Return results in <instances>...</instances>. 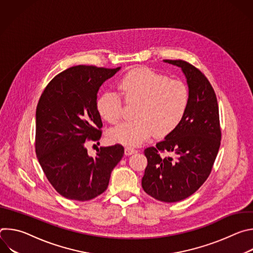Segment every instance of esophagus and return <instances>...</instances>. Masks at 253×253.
<instances>
[{
	"label": "esophagus",
	"instance_id": "34e87169",
	"mask_svg": "<svg viewBox=\"0 0 253 253\" xmlns=\"http://www.w3.org/2000/svg\"><path fill=\"white\" fill-rule=\"evenodd\" d=\"M136 152H137V150L132 148V147H126L125 148V155H131V154H134Z\"/></svg>",
	"mask_w": 253,
	"mask_h": 253
}]
</instances>
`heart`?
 I'll list each match as a JSON object with an SVG mask.
<instances>
[{
    "instance_id": "b5f03b06",
    "label": "heart",
    "mask_w": 253,
    "mask_h": 253,
    "mask_svg": "<svg viewBox=\"0 0 253 253\" xmlns=\"http://www.w3.org/2000/svg\"><path fill=\"white\" fill-rule=\"evenodd\" d=\"M118 89L127 104H137L136 120L123 122L109 132L111 141L127 146H137L154 133L165 137L183 121L189 106L187 86L178 80H169L151 69L140 68L124 75ZM99 115L108 123H117L122 115L123 103L115 91H106L96 101Z\"/></svg>"
}]
</instances>
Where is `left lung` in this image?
I'll list each match as a JSON object with an SVG mask.
<instances>
[{
	"instance_id": "obj_1",
	"label": "left lung",
	"mask_w": 253,
	"mask_h": 253,
	"mask_svg": "<svg viewBox=\"0 0 253 253\" xmlns=\"http://www.w3.org/2000/svg\"><path fill=\"white\" fill-rule=\"evenodd\" d=\"M180 67L187 79L190 101L187 113L165 140L144 150L147 167L142 188L163 202L183 200L206 181L217 156L221 129L215 92L202 72L183 60H164ZM175 155L164 158L162 153Z\"/></svg>"
}]
</instances>
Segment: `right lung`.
I'll use <instances>...</instances> for the list:
<instances>
[{
  "label": "right lung",
  "instance_id": "add662e5",
  "mask_svg": "<svg viewBox=\"0 0 253 253\" xmlns=\"http://www.w3.org/2000/svg\"><path fill=\"white\" fill-rule=\"evenodd\" d=\"M120 70L74 66L55 76L36 109L35 148L55 190L65 198L87 201L102 194L124 155L120 144L88 155L87 141H99L103 126L96 101L101 85Z\"/></svg>",
  "mask_w": 253,
  "mask_h": 253
}]
</instances>
